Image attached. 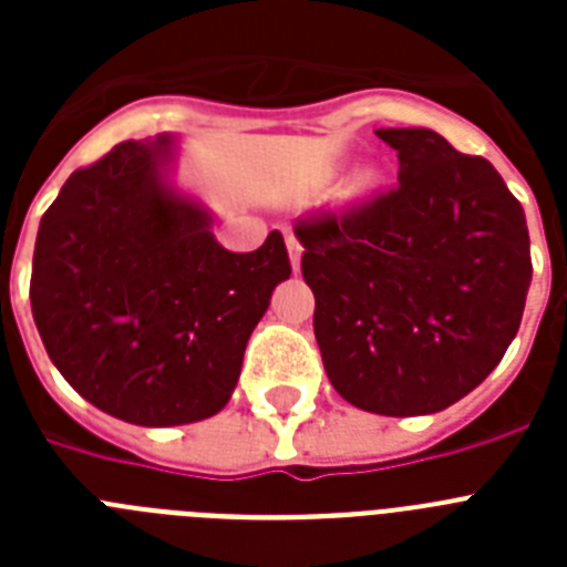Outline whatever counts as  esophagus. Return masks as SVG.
I'll return each instance as SVG.
<instances>
[{"label":"esophagus","mask_w":567,"mask_h":567,"mask_svg":"<svg viewBox=\"0 0 567 567\" xmlns=\"http://www.w3.org/2000/svg\"><path fill=\"white\" fill-rule=\"evenodd\" d=\"M287 249H289V260H292V269L300 272V258H303V247H300V240L295 238L292 233H287Z\"/></svg>","instance_id":"1"}]
</instances>
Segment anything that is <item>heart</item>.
I'll return each mask as SVG.
<instances>
[{
    "label": "heart",
    "instance_id": "b5f03b06",
    "mask_svg": "<svg viewBox=\"0 0 567 567\" xmlns=\"http://www.w3.org/2000/svg\"><path fill=\"white\" fill-rule=\"evenodd\" d=\"M380 187H383V169H380L378 164H363V167L354 169L352 178L346 182L343 195H340V198H343V207H363V204H369L374 195L380 193Z\"/></svg>",
    "mask_w": 567,
    "mask_h": 567
}]
</instances>
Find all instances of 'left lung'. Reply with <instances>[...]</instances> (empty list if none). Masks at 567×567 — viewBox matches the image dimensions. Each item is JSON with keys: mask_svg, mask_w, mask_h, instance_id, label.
<instances>
[{"mask_svg": "<svg viewBox=\"0 0 567 567\" xmlns=\"http://www.w3.org/2000/svg\"><path fill=\"white\" fill-rule=\"evenodd\" d=\"M400 187L295 227L334 392L385 417L434 414L488 378L530 287L519 202L480 155L429 127L378 130Z\"/></svg>", "mask_w": 567, "mask_h": 567, "instance_id": "left-lung-1", "label": "left lung"}]
</instances>
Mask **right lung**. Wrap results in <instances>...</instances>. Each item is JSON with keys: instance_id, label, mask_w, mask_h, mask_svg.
Wrapping results in <instances>:
<instances>
[{"instance_id": "right-lung-1", "label": "right lung", "mask_w": 567, "mask_h": 567, "mask_svg": "<svg viewBox=\"0 0 567 567\" xmlns=\"http://www.w3.org/2000/svg\"><path fill=\"white\" fill-rule=\"evenodd\" d=\"M178 135L115 144L42 215L30 309L50 360L87 403L167 429L218 414L244 349L292 275L275 229L229 252L213 209L182 187Z\"/></svg>"}]
</instances>
